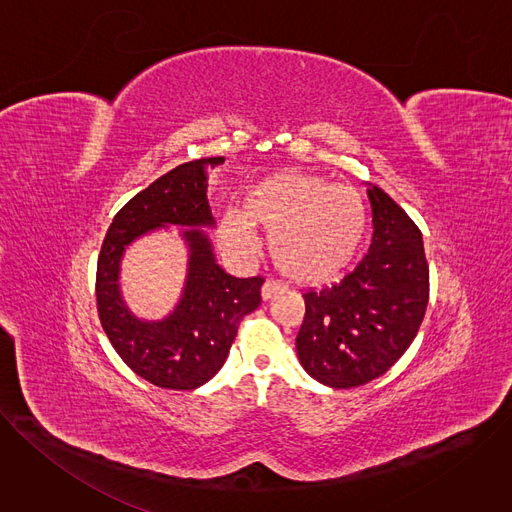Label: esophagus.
I'll return each instance as SVG.
<instances>
[{
  "label": "esophagus",
  "mask_w": 512,
  "mask_h": 512,
  "mask_svg": "<svg viewBox=\"0 0 512 512\" xmlns=\"http://www.w3.org/2000/svg\"><path fill=\"white\" fill-rule=\"evenodd\" d=\"M283 289V285L279 283V281H273V279H267L265 283H263V287H261V298L263 300H269V298H273L277 291H281Z\"/></svg>",
  "instance_id": "34e87169"
}]
</instances>
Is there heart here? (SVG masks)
<instances>
[{
	"label": "heart",
	"mask_w": 512,
	"mask_h": 512,
	"mask_svg": "<svg viewBox=\"0 0 512 512\" xmlns=\"http://www.w3.org/2000/svg\"><path fill=\"white\" fill-rule=\"evenodd\" d=\"M255 227L267 229L269 255L281 273L318 283L354 259L367 237L369 212L358 190L287 170L249 188L243 208H227L218 237L229 251L249 257L257 249Z\"/></svg>",
	"instance_id": "1"
}]
</instances>
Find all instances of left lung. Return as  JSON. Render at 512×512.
<instances>
[{
    "label": "left lung",
    "instance_id": "1",
    "mask_svg": "<svg viewBox=\"0 0 512 512\" xmlns=\"http://www.w3.org/2000/svg\"><path fill=\"white\" fill-rule=\"evenodd\" d=\"M367 194L375 229L369 253L340 283L306 291L296 338L306 373L334 389L385 375L417 336L429 300L421 231L379 186L369 184Z\"/></svg>",
    "mask_w": 512,
    "mask_h": 512
}]
</instances>
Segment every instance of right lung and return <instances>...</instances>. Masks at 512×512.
I'll return each instance as SVG.
<instances>
[{"instance_id":"obj_1","label":"right lung","mask_w":512,"mask_h":512,"mask_svg":"<svg viewBox=\"0 0 512 512\" xmlns=\"http://www.w3.org/2000/svg\"><path fill=\"white\" fill-rule=\"evenodd\" d=\"M225 158L182 164L135 194L113 218L97 261V310L117 354L156 387L192 391L223 369L241 320L261 304V277H233L216 263L200 229L214 227L208 170ZM164 226H182L189 247L183 298L162 321H141L120 296L124 247Z\"/></svg>"}]
</instances>
